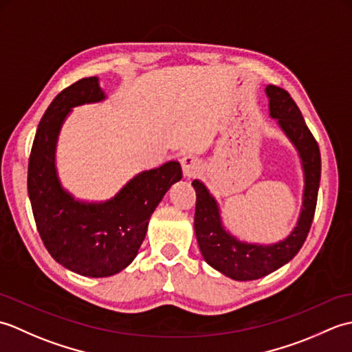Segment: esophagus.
I'll return each instance as SVG.
<instances>
[{
    "label": "esophagus",
    "mask_w": 352,
    "mask_h": 352,
    "mask_svg": "<svg viewBox=\"0 0 352 352\" xmlns=\"http://www.w3.org/2000/svg\"><path fill=\"white\" fill-rule=\"evenodd\" d=\"M182 169L186 178H193L203 170V164H201V162L197 159V157L184 155L182 159Z\"/></svg>",
    "instance_id": "esophagus-1"
}]
</instances>
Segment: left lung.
Here are the masks:
<instances>
[{"mask_svg": "<svg viewBox=\"0 0 352 352\" xmlns=\"http://www.w3.org/2000/svg\"><path fill=\"white\" fill-rule=\"evenodd\" d=\"M271 116L300 151L305 174L304 201L300 221L287 239L275 245H251L239 242L230 236L221 223L219 208L203 183H192L197 192L195 204V234L204 260L216 271L237 281L257 280L286 265L301 250L311 227L316 210L318 190L320 182V153L316 139L305 124L296 102L287 91L269 85Z\"/></svg>", "mask_w": 352, "mask_h": 352, "instance_id": "8db88e82", "label": "left lung"}]
</instances>
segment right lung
<instances>
[{
	"label": "right lung",
	"instance_id": "right-lung-1",
	"mask_svg": "<svg viewBox=\"0 0 352 352\" xmlns=\"http://www.w3.org/2000/svg\"><path fill=\"white\" fill-rule=\"evenodd\" d=\"M106 98L98 78H81L45 111L28 159L27 188L37 231L57 263L85 276H110L129 266L164 193L182 180L178 162L136 175L102 204L78 203L62 189L54 168L57 134L72 107Z\"/></svg>",
	"mask_w": 352,
	"mask_h": 352
}]
</instances>
